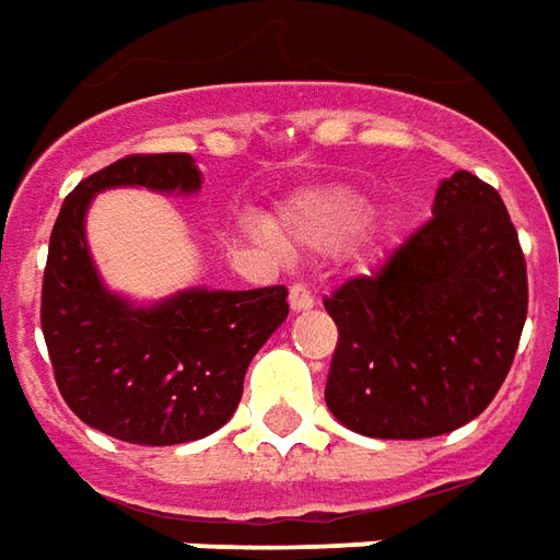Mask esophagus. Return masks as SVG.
<instances>
[{
	"instance_id": "1",
	"label": "esophagus",
	"mask_w": 560,
	"mask_h": 560,
	"mask_svg": "<svg viewBox=\"0 0 560 560\" xmlns=\"http://www.w3.org/2000/svg\"><path fill=\"white\" fill-rule=\"evenodd\" d=\"M315 306V293L308 291L306 284H293L291 288V308L293 312H303V308Z\"/></svg>"
}]
</instances>
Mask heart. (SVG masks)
Instances as JSON below:
<instances>
[{"instance_id": "b5f03b06", "label": "heart", "mask_w": 560, "mask_h": 560, "mask_svg": "<svg viewBox=\"0 0 560 560\" xmlns=\"http://www.w3.org/2000/svg\"><path fill=\"white\" fill-rule=\"evenodd\" d=\"M370 218V202L354 190L330 187L315 190L281 212V240L306 252H334L348 242Z\"/></svg>"}]
</instances>
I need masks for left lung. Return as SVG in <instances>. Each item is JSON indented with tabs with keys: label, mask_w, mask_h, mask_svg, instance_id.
<instances>
[{
	"label": "left lung",
	"mask_w": 560,
	"mask_h": 560,
	"mask_svg": "<svg viewBox=\"0 0 560 560\" xmlns=\"http://www.w3.org/2000/svg\"><path fill=\"white\" fill-rule=\"evenodd\" d=\"M324 308L339 330L324 400L346 428L375 440L464 428L494 400L527 318V264L500 194L455 172L433 218Z\"/></svg>",
	"instance_id": "left-lung-1"
}]
</instances>
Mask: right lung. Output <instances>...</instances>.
<instances>
[{"instance_id":"add662e5","label":"right lung","mask_w":560,"mask_h":560,"mask_svg":"<svg viewBox=\"0 0 560 560\" xmlns=\"http://www.w3.org/2000/svg\"><path fill=\"white\" fill-rule=\"evenodd\" d=\"M199 187L190 154H130L66 197L42 279V334L66 406L84 424L136 445L202 440L230 421L252 358L288 318V288L185 291L132 308L90 264L84 212L105 187Z\"/></svg>"}]
</instances>
